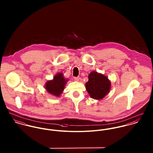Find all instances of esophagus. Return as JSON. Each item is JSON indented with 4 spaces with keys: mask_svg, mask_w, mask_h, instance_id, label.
Segmentation results:
<instances>
[{
    "mask_svg": "<svg viewBox=\"0 0 153 153\" xmlns=\"http://www.w3.org/2000/svg\"><path fill=\"white\" fill-rule=\"evenodd\" d=\"M74 79L76 81H78L79 80V77H74Z\"/></svg>",
    "mask_w": 153,
    "mask_h": 153,
    "instance_id": "obj_1",
    "label": "esophagus"
}]
</instances>
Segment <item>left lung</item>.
I'll use <instances>...</instances> for the list:
<instances>
[{
  "label": "left lung",
  "instance_id": "1",
  "mask_svg": "<svg viewBox=\"0 0 153 153\" xmlns=\"http://www.w3.org/2000/svg\"><path fill=\"white\" fill-rule=\"evenodd\" d=\"M111 85V82L106 76L96 71L89 74L88 81L85 84L88 94L95 100L102 99L109 92Z\"/></svg>",
  "mask_w": 153,
  "mask_h": 153
}]
</instances>
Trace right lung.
<instances>
[{
  "mask_svg": "<svg viewBox=\"0 0 153 153\" xmlns=\"http://www.w3.org/2000/svg\"><path fill=\"white\" fill-rule=\"evenodd\" d=\"M67 81L68 80L64 78L62 73H58L52 80L46 82L45 87L48 92L59 97L62 93Z\"/></svg>",
  "mask_w": 153,
  "mask_h": 153,
  "instance_id": "1",
  "label": "right lung"
}]
</instances>
